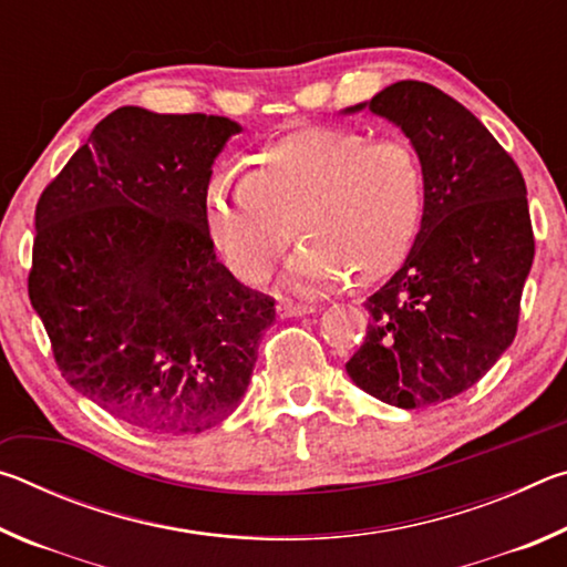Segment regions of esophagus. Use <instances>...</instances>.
Wrapping results in <instances>:
<instances>
[{"label":"esophagus","mask_w":567,"mask_h":567,"mask_svg":"<svg viewBox=\"0 0 567 567\" xmlns=\"http://www.w3.org/2000/svg\"><path fill=\"white\" fill-rule=\"evenodd\" d=\"M277 318L285 320V318H302V315H312L315 307L312 305H295V302H280L275 307Z\"/></svg>","instance_id":"34e87169"}]
</instances>
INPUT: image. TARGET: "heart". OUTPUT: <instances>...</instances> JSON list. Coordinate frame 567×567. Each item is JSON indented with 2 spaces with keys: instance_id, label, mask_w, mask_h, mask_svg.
Instances as JSON below:
<instances>
[{
  "instance_id": "b5f03b06",
  "label": "heart",
  "mask_w": 567,
  "mask_h": 567,
  "mask_svg": "<svg viewBox=\"0 0 567 567\" xmlns=\"http://www.w3.org/2000/svg\"><path fill=\"white\" fill-rule=\"evenodd\" d=\"M425 179L402 140L342 127H302L249 157L247 177L219 172L205 195V227L239 280L262 282L297 233L282 285L334 290L350 272L375 282L398 270L417 235Z\"/></svg>"
}]
</instances>
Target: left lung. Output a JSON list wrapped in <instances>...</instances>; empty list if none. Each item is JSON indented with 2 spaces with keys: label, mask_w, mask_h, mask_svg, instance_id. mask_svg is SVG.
Segmentation results:
<instances>
[{
  "label": "left lung",
  "mask_w": 567,
  "mask_h": 567,
  "mask_svg": "<svg viewBox=\"0 0 567 567\" xmlns=\"http://www.w3.org/2000/svg\"><path fill=\"white\" fill-rule=\"evenodd\" d=\"M362 110L410 140L425 203L405 262L364 302L368 338L344 370L388 405H437L515 340L535 255L525 179L485 124L433 84L402 80L342 114Z\"/></svg>",
  "instance_id": "8db88e82"
}]
</instances>
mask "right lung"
Masks as SVG:
<instances>
[{"label": "right lung", "instance_id": "right-lung-1", "mask_svg": "<svg viewBox=\"0 0 567 567\" xmlns=\"http://www.w3.org/2000/svg\"><path fill=\"white\" fill-rule=\"evenodd\" d=\"M243 127L120 107L42 192L30 300L64 380L122 422L197 435L243 400L275 300L217 262L213 165Z\"/></svg>", "mask_w": 567, "mask_h": 567}]
</instances>
